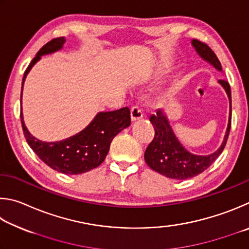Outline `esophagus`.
<instances>
[{
	"instance_id": "1",
	"label": "esophagus",
	"mask_w": 249,
	"mask_h": 249,
	"mask_svg": "<svg viewBox=\"0 0 249 249\" xmlns=\"http://www.w3.org/2000/svg\"><path fill=\"white\" fill-rule=\"evenodd\" d=\"M131 119L132 121H137L139 119H141V118H143V112L140 108H139L138 106H132L131 107Z\"/></svg>"
}]
</instances>
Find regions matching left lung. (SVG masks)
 Returning a JSON list of instances; mask_svg holds the SVG:
<instances>
[{"instance_id":"8db88e82","label":"left lung","mask_w":249,"mask_h":249,"mask_svg":"<svg viewBox=\"0 0 249 249\" xmlns=\"http://www.w3.org/2000/svg\"><path fill=\"white\" fill-rule=\"evenodd\" d=\"M193 46L204 60L209 61L211 64L214 65L219 71H222L219 59L207 43L200 41L198 39H194ZM219 82L224 87L230 99V118L228 130H226L224 141L220 146V149L215 151L214 153L207 156L194 155L189 153L177 140L163 111L158 110L156 115L150 117V121L153 124L155 134L154 139L152 140L149 146L146 147L144 153L145 162L153 171L160 173V175L173 178V179H187V178L195 177L206 171L223 152L231 130L232 98H231V87L229 82L224 80H220Z\"/></svg>"}]
</instances>
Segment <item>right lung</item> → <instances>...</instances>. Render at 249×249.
Segmentation results:
<instances>
[{
  "instance_id": "right-lung-1",
  "label": "right lung",
  "mask_w": 249,
  "mask_h": 249,
  "mask_svg": "<svg viewBox=\"0 0 249 249\" xmlns=\"http://www.w3.org/2000/svg\"><path fill=\"white\" fill-rule=\"evenodd\" d=\"M64 41V37L54 38L37 52L36 56L26 69L21 85H24L25 77L29 70L40 56L61 49ZM20 121L26 141L43 163L56 172L67 175H78L91 171L104 162L112 139L121 130L129 127L131 118L128 107L115 111L99 112L83 131L59 142H42L34 138L25 127L21 112Z\"/></svg>"
}]
</instances>
